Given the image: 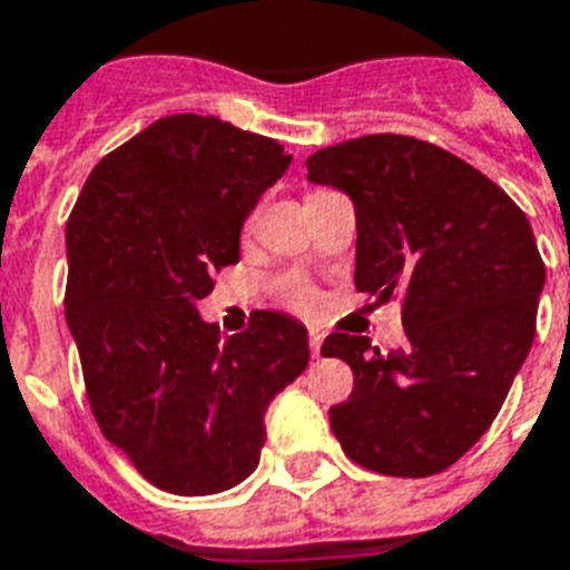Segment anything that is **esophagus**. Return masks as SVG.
I'll list each match as a JSON object with an SVG mask.
<instances>
[{"label": "esophagus", "mask_w": 570, "mask_h": 570, "mask_svg": "<svg viewBox=\"0 0 570 570\" xmlns=\"http://www.w3.org/2000/svg\"><path fill=\"white\" fill-rule=\"evenodd\" d=\"M322 340H325V337H322L320 331H311V355L313 357L322 355Z\"/></svg>", "instance_id": "1"}]
</instances>
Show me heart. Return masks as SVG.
<instances>
[{
	"mask_svg": "<svg viewBox=\"0 0 570 570\" xmlns=\"http://www.w3.org/2000/svg\"><path fill=\"white\" fill-rule=\"evenodd\" d=\"M284 293L289 295V298H293L295 304H302V307H307V304H311V293H307V289H304V286L298 284V281H286Z\"/></svg>",
	"mask_w": 570,
	"mask_h": 570,
	"instance_id": "b5f03b06",
	"label": "heart"
}]
</instances>
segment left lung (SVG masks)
Instances as JSON below:
<instances>
[{"mask_svg":"<svg viewBox=\"0 0 570 570\" xmlns=\"http://www.w3.org/2000/svg\"><path fill=\"white\" fill-rule=\"evenodd\" d=\"M307 180L355 204V284L402 293L405 343L331 334L355 387L328 411L361 468L432 476L494 423L535 337L544 263L521 206L459 156L411 136H364L307 159Z\"/></svg>","mask_w":570,"mask_h":570,"instance_id":"left-lung-1","label":"left lung"}]
</instances>
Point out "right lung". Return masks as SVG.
<instances>
[{"label": "right lung", "mask_w": 570, "mask_h": 570, "mask_svg": "<svg viewBox=\"0 0 570 570\" xmlns=\"http://www.w3.org/2000/svg\"><path fill=\"white\" fill-rule=\"evenodd\" d=\"M293 163L275 138L168 115L94 168L67 222L65 316L106 441L163 491L206 497L259 464L307 328L259 311L222 337L197 302L239 263L242 224Z\"/></svg>", "instance_id": "obj_1"}]
</instances>
